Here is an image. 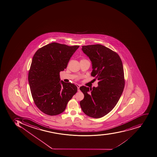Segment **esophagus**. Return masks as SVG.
<instances>
[{
  "label": "esophagus",
  "mask_w": 157,
  "mask_h": 157,
  "mask_svg": "<svg viewBox=\"0 0 157 157\" xmlns=\"http://www.w3.org/2000/svg\"><path fill=\"white\" fill-rule=\"evenodd\" d=\"M76 86L77 87V88H78V91H80V89H79V88H80V87L81 86L80 85H79V84H76Z\"/></svg>",
  "instance_id": "1"
}]
</instances>
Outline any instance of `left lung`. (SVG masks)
Instances as JSON below:
<instances>
[{
    "instance_id": "obj_1",
    "label": "left lung",
    "mask_w": 157,
    "mask_h": 157,
    "mask_svg": "<svg viewBox=\"0 0 157 157\" xmlns=\"http://www.w3.org/2000/svg\"><path fill=\"white\" fill-rule=\"evenodd\" d=\"M82 50L91 62V75L99 82L98 86L90 90L85 86L80 88L84 95L81 108L87 116L100 118L114 108L123 93V64L117 53L101 44L82 46Z\"/></svg>"
}]
</instances>
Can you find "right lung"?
<instances>
[{"mask_svg": "<svg viewBox=\"0 0 157 157\" xmlns=\"http://www.w3.org/2000/svg\"><path fill=\"white\" fill-rule=\"evenodd\" d=\"M79 45L68 46L52 43L39 49L32 59L28 82L34 103L49 116L62 113L77 91V87L60 78Z\"/></svg>", "mask_w": 157, "mask_h": 157, "instance_id": "1", "label": "right lung"}]
</instances>
